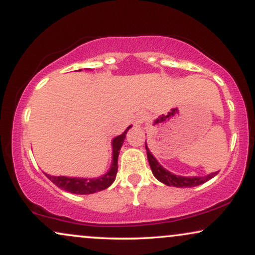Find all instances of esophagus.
<instances>
[{
    "label": "esophagus",
    "instance_id": "1",
    "mask_svg": "<svg viewBox=\"0 0 255 255\" xmlns=\"http://www.w3.org/2000/svg\"><path fill=\"white\" fill-rule=\"evenodd\" d=\"M144 120H145V116H144V115H141V114H140V115H137V116H136V119H135V124H136V125H141L142 122H144Z\"/></svg>",
    "mask_w": 255,
    "mask_h": 255
}]
</instances>
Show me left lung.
Listing matches in <instances>:
<instances>
[{
    "instance_id": "1",
    "label": "left lung",
    "mask_w": 255,
    "mask_h": 255,
    "mask_svg": "<svg viewBox=\"0 0 255 255\" xmlns=\"http://www.w3.org/2000/svg\"><path fill=\"white\" fill-rule=\"evenodd\" d=\"M145 147H146V152H147V159H148V163H150L152 174L154 175V177H156L158 181H160L162 183L166 184V186H174V187H178V188H189V187H195V186H199V184L207 182L209 180H211V178L215 177L218 172V171L212 172V174L207 175V176H204V177L177 176V175H174L171 174V172H169L168 170H165V169L157 162L156 158L152 156L150 150H148L147 145H146V141H145Z\"/></svg>"
}]
</instances>
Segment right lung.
Segmentation results:
<instances>
[{
    "label": "right lung",
    "mask_w": 255,
    "mask_h": 255,
    "mask_svg": "<svg viewBox=\"0 0 255 255\" xmlns=\"http://www.w3.org/2000/svg\"><path fill=\"white\" fill-rule=\"evenodd\" d=\"M130 127H128L121 135L116 136L113 140V164H111L110 170L102 177L98 178H77V177H64V176H50L45 174V176L51 181L52 183L56 184L58 188L63 189L74 194H92V193L103 191L108 188L111 183L115 181L116 174H118V159L119 153L121 150V146L124 144L126 134Z\"/></svg>",
    "instance_id": "add662e5"
}]
</instances>
